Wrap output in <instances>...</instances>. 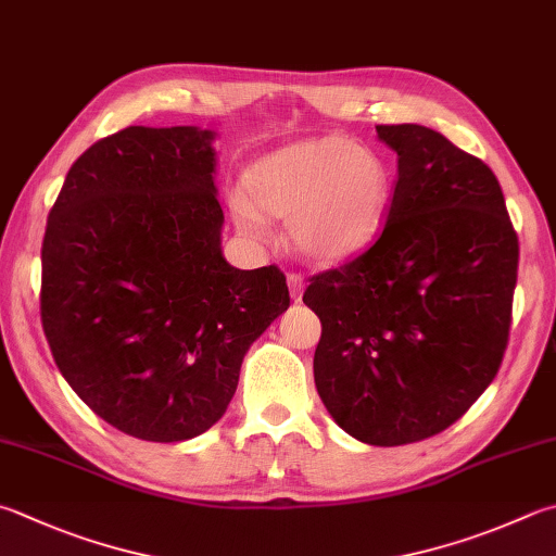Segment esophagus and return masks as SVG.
Listing matches in <instances>:
<instances>
[{
	"mask_svg": "<svg viewBox=\"0 0 556 556\" xmlns=\"http://www.w3.org/2000/svg\"><path fill=\"white\" fill-rule=\"evenodd\" d=\"M288 288H290V298L300 302L302 300V290H305V278L298 276V274H290L288 276Z\"/></svg>",
	"mask_w": 556,
	"mask_h": 556,
	"instance_id": "34e87169",
	"label": "esophagus"
}]
</instances>
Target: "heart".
<instances>
[{
  "instance_id": "obj_1",
  "label": "heart",
  "mask_w": 556,
  "mask_h": 556,
  "mask_svg": "<svg viewBox=\"0 0 556 556\" xmlns=\"http://www.w3.org/2000/svg\"><path fill=\"white\" fill-rule=\"evenodd\" d=\"M392 174L380 154L343 135L300 140L249 166L232 195L237 225L264 235V217H288V242L317 264H339L380 232Z\"/></svg>"
}]
</instances>
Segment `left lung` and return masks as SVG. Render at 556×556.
<instances>
[{
  "instance_id": "left-lung-1",
  "label": "left lung",
  "mask_w": 556,
  "mask_h": 556,
  "mask_svg": "<svg viewBox=\"0 0 556 556\" xmlns=\"http://www.w3.org/2000/svg\"><path fill=\"white\" fill-rule=\"evenodd\" d=\"M396 152L382 235L314 276V384L355 441L392 447L445 431L494 380L508 343L518 235L498 179L445 135L377 125Z\"/></svg>"
}]
</instances>
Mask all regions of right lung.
Here are the masks:
<instances>
[{
  "label": "right lung",
  "instance_id": "add662e5",
  "mask_svg": "<svg viewBox=\"0 0 556 556\" xmlns=\"http://www.w3.org/2000/svg\"><path fill=\"white\" fill-rule=\"evenodd\" d=\"M215 132L130 125L72 164L40 249V321L62 377L140 441L205 433L290 307L276 266L223 256Z\"/></svg>",
  "mask_w": 556,
  "mask_h": 556
}]
</instances>
